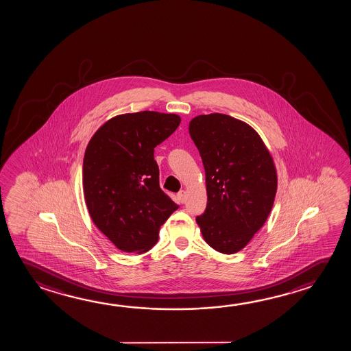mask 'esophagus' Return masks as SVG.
Masks as SVG:
<instances>
[{"label":"esophagus","mask_w":351,"mask_h":351,"mask_svg":"<svg viewBox=\"0 0 351 351\" xmlns=\"http://www.w3.org/2000/svg\"><path fill=\"white\" fill-rule=\"evenodd\" d=\"M177 197H178L179 202L184 204V202H185V199H186V194H185V191H184V190H180L178 194H177Z\"/></svg>","instance_id":"esophagus-1"}]
</instances>
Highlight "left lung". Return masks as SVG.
Returning a JSON list of instances; mask_svg holds the SVG:
<instances>
[{"label": "left lung", "instance_id": "obj_1", "mask_svg": "<svg viewBox=\"0 0 351 351\" xmlns=\"http://www.w3.org/2000/svg\"><path fill=\"white\" fill-rule=\"evenodd\" d=\"M189 132L206 174V210L196 222L215 250L238 252L272 210L277 191L272 156L250 125L227 114L197 116Z\"/></svg>", "mask_w": 351, "mask_h": 351}]
</instances>
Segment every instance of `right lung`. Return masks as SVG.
I'll return each mask as SVG.
<instances>
[{
    "label": "right lung",
    "mask_w": 351,
    "mask_h": 351,
    "mask_svg": "<svg viewBox=\"0 0 351 351\" xmlns=\"http://www.w3.org/2000/svg\"><path fill=\"white\" fill-rule=\"evenodd\" d=\"M180 117L127 113L105 123L83 162L84 196L96 227L125 252H146L178 205L160 188L154 152L178 128Z\"/></svg>",
    "instance_id": "obj_1"
}]
</instances>
